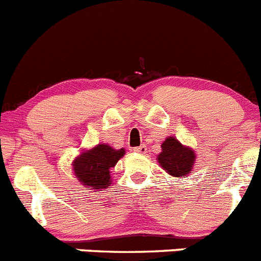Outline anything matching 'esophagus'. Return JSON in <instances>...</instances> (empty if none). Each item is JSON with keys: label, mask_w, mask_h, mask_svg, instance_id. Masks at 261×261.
Returning a JSON list of instances; mask_svg holds the SVG:
<instances>
[{"label": "esophagus", "mask_w": 261, "mask_h": 261, "mask_svg": "<svg viewBox=\"0 0 261 261\" xmlns=\"http://www.w3.org/2000/svg\"><path fill=\"white\" fill-rule=\"evenodd\" d=\"M133 150H135L136 153H140V154H145V153H146V145H144V144H142V145L137 146V148H135Z\"/></svg>", "instance_id": "obj_1"}]
</instances>
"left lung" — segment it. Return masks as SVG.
<instances>
[{
	"label": "left lung",
	"mask_w": 261,
	"mask_h": 261,
	"mask_svg": "<svg viewBox=\"0 0 261 261\" xmlns=\"http://www.w3.org/2000/svg\"><path fill=\"white\" fill-rule=\"evenodd\" d=\"M162 152L157 155V161L166 173L173 177H186L191 173L195 164V153L189 146H184L174 137H168L162 142Z\"/></svg>",
	"instance_id": "1"
}]
</instances>
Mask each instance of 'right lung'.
I'll list each match as a JSON object with an SVG mask.
<instances>
[{
    "label": "right lung",
    "instance_id": "obj_1",
    "mask_svg": "<svg viewBox=\"0 0 261 261\" xmlns=\"http://www.w3.org/2000/svg\"><path fill=\"white\" fill-rule=\"evenodd\" d=\"M124 154V148L113 149L107 144H99L73 160V173L86 189L101 190L111 185V169Z\"/></svg>",
    "mask_w": 261,
    "mask_h": 261
}]
</instances>
